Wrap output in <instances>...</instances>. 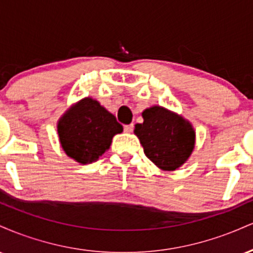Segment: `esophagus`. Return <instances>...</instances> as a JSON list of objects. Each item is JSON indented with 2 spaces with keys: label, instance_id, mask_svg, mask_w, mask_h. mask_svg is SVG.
I'll use <instances>...</instances> for the list:
<instances>
[{
  "label": "esophagus",
  "instance_id": "1",
  "mask_svg": "<svg viewBox=\"0 0 253 253\" xmlns=\"http://www.w3.org/2000/svg\"><path fill=\"white\" fill-rule=\"evenodd\" d=\"M124 130L126 133H130L133 130V124L130 125H126V126H124Z\"/></svg>",
  "mask_w": 253,
  "mask_h": 253
}]
</instances>
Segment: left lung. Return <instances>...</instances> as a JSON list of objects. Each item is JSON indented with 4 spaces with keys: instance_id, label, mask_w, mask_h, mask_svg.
Wrapping results in <instances>:
<instances>
[{
    "instance_id": "obj_1",
    "label": "left lung",
    "mask_w": 253,
    "mask_h": 253,
    "mask_svg": "<svg viewBox=\"0 0 253 253\" xmlns=\"http://www.w3.org/2000/svg\"><path fill=\"white\" fill-rule=\"evenodd\" d=\"M143 124H136L134 134L144 153L159 169L177 170L188 161L195 146V130L188 120L161 106L141 113Z\"/></svg>"
}]
</instances>
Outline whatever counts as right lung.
I'll return each mask as SVG.
<instances>
[{
    "label": "right lung",
    "instance_id": "right-lung-1",
    "mask_svg": "<svg viewBox=\"0 0 253 253\" xmlns=\"http://www.w3.org/2000/svg\"><path fill=\"white\" fill-rule=\"evenodd\" d=\"M123 129L117 118L91 97L74 104L57 125L64 152L80 164L96 162Z\"/></svg>",
    "mask_w": 253,
    "mask_h": 253
}]
</instances>
